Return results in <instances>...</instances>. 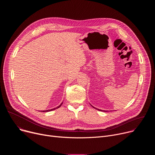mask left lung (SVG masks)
Listing matches in <instances>:
<instances>
[{
	"label": "left lung",
	"mask_w": 155,
	"mask_h": 155,
	"mask_svg": "<svg viewBox=\"0 0 155 155\" xmlns=\"http://www.w3.org/2000/svg\"><path fill=\"white\" fill-rule=\"evenodd\" d=\"M92 107H93V106H92ZM96 109H97V108H96ZM97 110H100V111H101V110H99V109H97ZM104 112H105V111H104Z\"/></svg>",
	"instance_id": "left-lung-1"
}]
</instances>
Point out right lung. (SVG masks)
Here are the masks:
<instances>
[{"mask_svg":"<svg viewBox=\"0 0 155 155\" xmlns=\"http://www.w3.org/2000/svg\"><path fill=\"white\" fill-rule=\"evenodd\" d=\"M62 104V103H61V104L59 105V106H58V107H57L56 108H53V109H51V110H45H45H43V111H42V112H49V111H51V110H55L56 108H58L59 107H60L61 106V105Z\"/></svg>","mask_w":155,"mask_h":155,"instance_id":"right-lung-1","label":"right lung"}]
</instances>
